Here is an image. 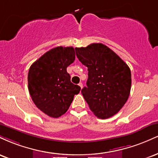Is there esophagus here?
I'll list each match as a JSON object with an SVG mask.
<instances>
[{"mask_svg":"<svg viewBox=\"0 0 158 158\" xmlns=\"http://www.w3.org/2000/svg\"><path fill=\"white\" fill-rule=\"evenodd\" d=\"M79 87H80V88H81H81H82V87H83V85H82V83L80 82V83H79Z\"/></svg>","mask_w":158,"mask_h":158,"instance_id":"obj_1","label":"esophagus"}]
</instances>
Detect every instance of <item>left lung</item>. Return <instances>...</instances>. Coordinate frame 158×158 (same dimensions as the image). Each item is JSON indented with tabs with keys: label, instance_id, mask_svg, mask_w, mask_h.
I'll list each match as a JSON object with an SVG mask.
<instances>
[{
	"label": "left lung",
	"instance_id": "8db88e82",
	"mask_svg": "<svg viewBox=\"0 0 158 158\" xmlns=\"http://www.w3.org/2000/svg\"><path fill=\"white\" fill-rule=\"evenodd\" d=\"M81 64L88 68L87 87L81 94L90 109L99 119L118 113L129 97L131 74L129 67L109 48L94 43L76 48Z\"/></svg>",
	"mask_w": 158,
	"mask_h": 158
}]
</instances>
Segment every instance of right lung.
<instances>
[{"instance_id": "right-lung-1", "label": "right lung", "mask_w": 158, "mask_h": 158, "mask_svg": "<svg viewBox=\"0 0 158 158\" xmlns=\"http://www.w3.org/2000/svg\"><path fill=\"white\" fill-rule=\"evenodd\" d=\"M75 50L72 47L52 48L30 66L28 89L39 109L49 117L63 115L81 88L70 81L67 68L73 62Z\"/></svg>"}]
</instances>
